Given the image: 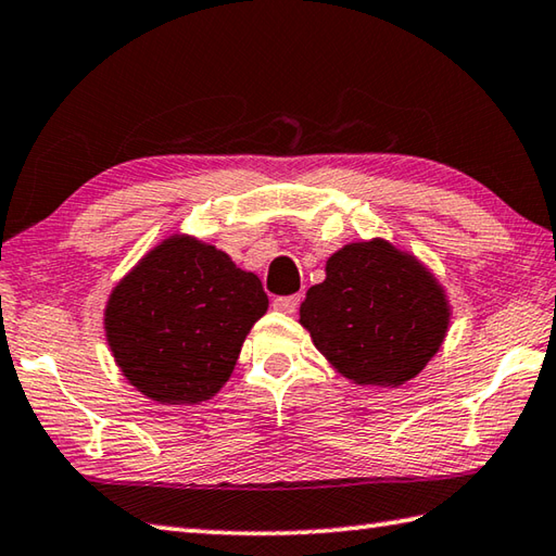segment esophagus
Listing matches in <instances>:
<instances>
[{"label":"esophagus","instance_id":"1","mask_svg":"<svg viewBox=\"0 0 556 556\" xmlns=\"http://www.w3.org/2000/svg\"><path fill=\"white\" fill-rule=\"evenodd\" d=\"M299 301H301L299 293H296V296H279V299H275V308H277L279 313L291 315L293 311L299 308Z\"/></svg>","mask_w":556,"mask_h":556}]
</instances>
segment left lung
I'll use <instances>...</instances> for the list:
<instances>
[{
    "label": "left lung",
    "instance_id": "left-lung-1",
    "mask_svg": "<svg viewBox=\"0 0 556 556\" xmlns=\"http://www.w3.org/2000/svg\"><path fill=\"white\" fill-rule=\"evenodd\" d=\"M451 313L445 287L412 250L371 238L334 250L299 323L350 383L397 388L439 354Z\"/></svg>",
    "mask_w": 556,
    "mask_h": 556
}]
</instances>
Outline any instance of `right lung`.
Returning <instances> with one entry per match:
<instances>
[{
	"mask_svg": "<svg viewBox=\"0 0 556 556\" xmlns=\"http://www.w3.org/2000/svg\"><path fill=\"white\" fill-rule=\"evenodd\" d=\"M269 308L263 281L192 233L149 248L108 293L105 342L127 383L159 405H200L231 378Z\"/></svg>",
	"mask_w": 556,
	"mask_h": 556,
	"instance_id": "obj_1",
	"label": "right lung"
}]
</instances>
